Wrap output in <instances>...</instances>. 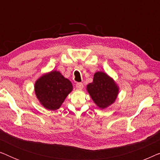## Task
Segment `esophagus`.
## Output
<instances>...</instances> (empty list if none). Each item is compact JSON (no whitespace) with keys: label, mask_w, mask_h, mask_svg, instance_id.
Returning a JSON list of instances; mask_svg holds the SVG:
<instances>
[{"label":"esophagus","mask_w":160,"mask_h":160,"mask_svg":"<svg viewBox=\"0 0 160 160\" xmlns=\"http://www.w3.org/2000/svg\"><path fill=\"white\" fill-rule=\"evenodd\" d=\"M76 89H82L83 87H84V85H83L82 83H77V84H76Z\"/></svg>","instance_id":"esophagus-1"}]
</instances>
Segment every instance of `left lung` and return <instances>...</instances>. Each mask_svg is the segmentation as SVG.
Instances as JSON below:
<instances>
[{
    "label": "left lung",
    "mask_w": 160,
    "mask_h": 160,
    "mask_svg": "<svg viewBox=\"0 0 160 160\" xmlns=\"http://www.w3.org/2000/svg\"><path fill=\"white\" fill-rule=\"evenodd\" d=\"M87 89L95 103L102 109L115 101L119 92L116 83L104 72L95 73L93 82L87 85Z\"/></svg>",
    "instance_id": "left-lung-1"
}]
</instances>
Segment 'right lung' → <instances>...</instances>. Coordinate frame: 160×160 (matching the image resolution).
Returning <instances> with one entry per match:
<instances>
[{"label": "right lung", "instance_id": "right-lung-1", "mask_svg": "<svg viewBox=\"0 0 160 160\" xmlns=\"http://www.w3.org/2000/svg\"><path fill=\"white\" fill-rule=\"evenodd\" d=\"M72 89L71 82L56 71L42 76L35 84L36 97L48 110L60 108Z\"/></svg>", "mask_w": 160, "mask_h": 160}]
</instances>
